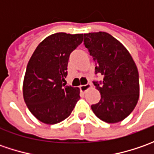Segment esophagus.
I'll return each instance as SVG.
<instances>
[{"instance_id": "esophagus-1", "label": "esophagus", "mask_w": 154, "mask_h": 154, "mask_svg": "<svg viewBox=\"0 0 154 154\" xmlns=\"http://www.w3.org/2000/svg\"><path fill=\"white\" fill-rule=\"evenodd\" d=\"M91 87V84H86V85H81L80 86V92H86L89 88Z\"/></svg>"}]
</instances>
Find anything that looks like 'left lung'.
I'll list each match as a JSON object with an SVG mask.
<instances>
[{
	"instance_id": "1",
	"label": "left lung",
	"mask_w": 154,
	"mask_h": 154,
	"mask_svg": "<svg viewBox=\"0 0 154 154\" xmlns=\"http://www.w3.org/2000/svg\"><path fill=\"white\" fill-rule=\"evenodd\" d=\"M84 45L95 62V74L103 76L102 81H93L101 99L92 104V111L108 123L122 121L139 99V74L132 56L118 40L103 32L84 34Z\"/></svg>"
}]
</instances>
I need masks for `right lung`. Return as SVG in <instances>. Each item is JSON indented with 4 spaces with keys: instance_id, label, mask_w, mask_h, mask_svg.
<instances>
[{
    "instance_id": "right-lung-1",
    "label": "right lung",
    "mask_w": 154,
    "mask_h": 154,
    "mask_svg": "<svg viewBox=\"0 0 154 154\" xmlns=\"http://www.w3.org/2000/svg\"><path fill=\"white\" fill-rule=\"evenodd\" d=\"M82 41L83 34H52L39 44L27 64L24 99L32 114L44 123L63 121L80 99V89L63 82L69 56Z\"/></svg>"
}]
</instances>
